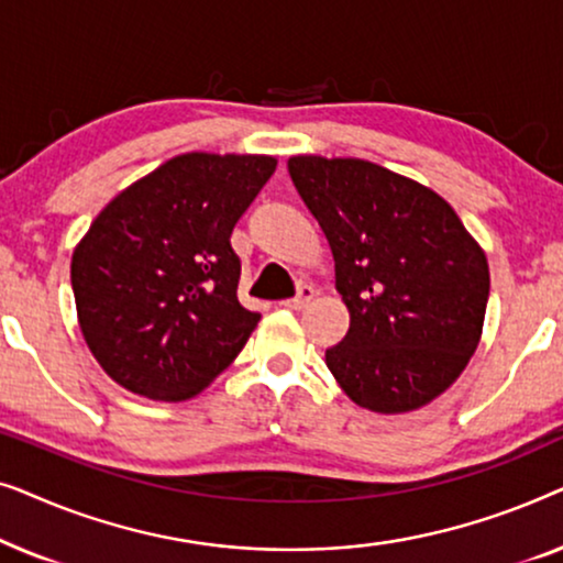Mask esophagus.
<instances>
[{
  "instance_id": "esophagus-1",
  "label": "esophagus",
  "mask_w": 563,
  "mask_h": 563,
  "mask_svg": "<svg viewBox=\"0 0 563 563\" xmlns=\"http://www.w3.org/2000/svg\"><path fill=\"white\" fill-rule=\"evenodd\" d=\"M312 297H314V289L312 287H307V284H302V287H299V291H297V297H291V299H284V307H287V310H302V307H307L312 302Z\"/></svg>"
}]
</instances>
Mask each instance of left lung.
<instances>
[{"label":"left lung","mask_w":563,"mask_h":563,"mask_svg":"<svg viewBox=\"0 0 563 563\" xmlns=\"http://www.w3.org/2000/svg\"><path fill=\"white\" fill-rule=\"evenodd\" d=\"M351 312L325 364L358 407L397 415L443 395L482 338L489 266L433 189L361 158L291 156Z\"/></svg>","instance_id":"1"}]
</instances>
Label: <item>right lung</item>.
I'll use <instances>...</instances> for the list:
<instances>
[{"label":"right lung","instance_id":"obj_1","mask_svg":"<svg viewBox=\"0 0 563 563\" xmlns=\"http://www.w3.org/2000/svg\"><path fill=\"white\" fill-rule=\"evenodd\" d=\"M274 168V156L181 153L91 222L71 258L76 314L120 387L181 402L243 351L261 314L238 302L230 233Z\"/></svg>","mask_w":563,"mask_h":563}]
</instances>
